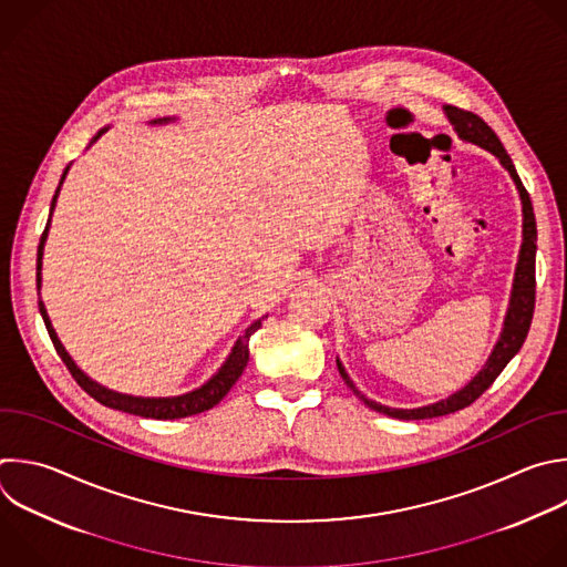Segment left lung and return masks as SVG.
Here are the masks:
<instances>
[{"mask_svg": "<svg viewBox=\"0 0 567 567\" xmlns=\"http://www.w3.org/2000/svg\"><path fill=\"white\" fill-rule=\"evenodd\" d=\"M447 120L452 122L454 131L458 133L461 140L472 142L485 151H489L492 155L498 157V162L507 168V173L512 175L518 196H520V205H523V245H520V254H518V265H516V274H514V285H512V296H509V307L505 313V322H503V331L498 342L494 344L487 362L483 364V369L474 375V379L458 390L456 394L425 405V408H416V410H396V408H388L375 403L371 399H367L349 379V373L344 371L342 362L336 358L338 371L342 375L344 385L371 410L388 414L392 419H401V421H423V419H436V416H445L452 412H458L467 405H472L494 381L496 375L505 369V364L518 353V349L523 347L529 324H532V316H534V293H536V278H534V260H536V220H534V209H532V200L529 194L525 192V186L512 164V157L507 155L505 146L501 144L498 135L472 111H463L456 109L452 104L443 106Z\"/></svg>", "mask_w": 567, "mask_h": 567, "instance_id": "1", "label": "left lung"}]
</instances>
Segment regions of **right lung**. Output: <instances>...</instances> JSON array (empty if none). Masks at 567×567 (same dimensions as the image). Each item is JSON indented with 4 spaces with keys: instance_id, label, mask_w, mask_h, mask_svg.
<instances>
[{
    "instance_id": "obj_1",
    "label": "right lung",
    "mask_w": 567,
    "mask_h": 567,
    "mask_svg": "<svg viewBox=\"0 0 567 567\" xmlns=\"http://www.w3.org/2000/svg\"><path fill=\"white\" fill-rule=\"evenodd\" d=\"M173 117H162V120H153V124H164V122H171ZM106 128H102L93 140L97 142V137L104 133ZM69 173V166L64 168L62 173V179H60V186L64 182ZM60 186L58 192L53 196V203H51V214L55 209V203H58V194H60ZM47 236H49V225L42 234V240H40V247H38V289H40V282H42V256H44V243H47ZM40 313L44 318V324L49 329V336L55 344V351L60 353V358L64 360V364L69 367L71 375L78 381V385L89 394L93 396L97 403H102L104 408H111V410H120V412H126V414H135V416H144V419H157V421H173V419H186V416H194V414H203L212 408H216L227 394L229 390L236 385V381L243 375L247 362H249V338L254 331L260 329L262 324V318L256 320L251 327H247L245 336H240L229 353V358L225 360V364L218 369V373L214 375V379H209L203 388L188 392V394H182V396H168V399H142V396H128V394H120V392H113V390H106L102 388L100 383H95L93 379H89V375L75 364V360L69 355V351L64 349V344L60 342L53 324H51V318L44 309V302L40 300Z\"/></svg>"
}]
</instances>
